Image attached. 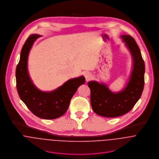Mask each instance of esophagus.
<instances>
[{"label":"esophagus","instance_id":"1","mask_svg":"<svg viewBox=\"0 0 159 159\" xmlns=\"http://www.w3.org/2000/svg\"><path fill=\"white\" fill-rule=\"evenodd\" d=\"M84 76H85V78H86V81H89V80H91V78H92V73H90V72H87V73H85Z\"/></svg>","mask_w":159,"mask_h":159}]
</instances>
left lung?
<instances>
[{"mask_svg":"<svg viewBox=\"0 0 159 159\" xmlns=\"http://www.w3.org/2000/svg\"><path fill=\"white\" fill-rule=\"evenodd\" d=\"M120 38L132 58V71L125 86L119 92H112L102 82L88 83L93 111L107 117L120 116L130 111L141 97L144 88L145 66L140 49L130 35H122Z\"/></svg>","mask_w":159,"mask_h":159,"instance_id":"left-lung-1","label":"left lung"}]
</instances>
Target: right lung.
<instances>
[{
  "mask_svg": "<svg viewBox=\"0 0 159 159\" xmlns=\"http://www.w3.org/2000/svg\"><path fill=\"white\" fill-rule=\"evenodd\" d=\"M40 35H30L23 46L16 70V88L19 96L30 111L44 119H54L67 111L70 100L78 88L85 83L84 76L71 78L52 91H43L33 83L27 64L30 51Z\"/></svg>",
  "mask_w": 159,
  "mask_h": 159,
  "instance_id": "1",
  "label": "right lung"
}]
</instances>
